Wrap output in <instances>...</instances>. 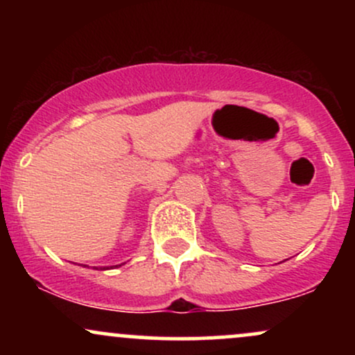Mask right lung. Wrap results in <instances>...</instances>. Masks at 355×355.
<instances>
[{
  "instance_id": "1",
  "label": "right lung",
  "mask_w": 355,
  "mask_h": 355,
  "mask_svg": "<svg viewBox=\"0 0 355 355\" xmlns=\"http://www.w3.org/2000/svg\"><path fill=\"white\" fill-rule=\"evenodd\" d=\"M100 270H107V268H100Z\"/></svg>"
}]
</instances>
